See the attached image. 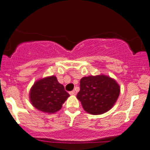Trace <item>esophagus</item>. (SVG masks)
Instances as JSON below:
<instances>
[{"label": "esophagus", "instance_id": "esophagus-1", "mask_svg": "<svg viewBox=\"0 0 150 150\" xmlns=\"http://www.w3.org/2000/svg\"><path fill=\"white\" fill-rule=\"evenodd\" d=\"M70 95H75V92L74 91V90H72V91L70 92Z\"/></svg>", "mask_w": 150, "mask_h": 150}]
</instances>
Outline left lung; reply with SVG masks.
I'll return each instance as SVG.
<instances>
[{
  "label": "left lung",
  "instance_id": "1",
  "mask_svg": "<svg viewBox=\"0 0 150 150\" xmlns=\"http://www.w3.org/2000/svg\"><path fill=\"white\" fill-rule=\"evenodd\" d=\"M77 95L85 111L91 115H102L114 106L120 93L115 79L105 75L83 77Z\"/></svg>",
  "mask_w": 150,
  "mask_h": 150
}]
</instances>
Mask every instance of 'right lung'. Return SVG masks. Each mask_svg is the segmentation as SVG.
I'll return each mask as SVG.
<instances>
[{
    "label": "right lung",
    "instance_id": "add662e5",
    "mask_svg": "<svg viewBox=\"0 0 150 150\" xmlns=\"http://www.w3.org/2000/svg\"><path fill=\"white\" fill-rule=\"evenodd\" d=\"M69 96L63 85L58 83L54 75L35 81L29 93L30 101L33 106L48 114L59 111Z\"/></svg>",
    "mask_w": 150,
    "mask_h": 150
}]
</instances>
